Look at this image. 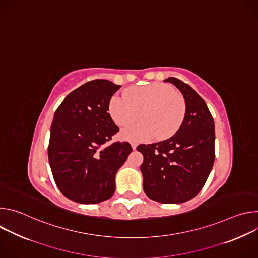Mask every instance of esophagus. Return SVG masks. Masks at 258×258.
<instances>
[{
  "instance_id": "obj_1",
  "label": "esophagus",
  "mask_w": 258,
  "mask_h": 258,
  "mask_svg": "<svg viewBox=\"0 0 258 258\" xmlns=\"http://www.w3.org/2000/svg\"><path fill=\"white\" fill-rule=\"evenodd\" d=\"M131 145H132V148H133V150H136V149H137V144H135V143H132Z\"/></svg>"
}]
</instances>
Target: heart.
I'll return each mask as SVG.
<instances>
[{"instance_id":"obj_1","label":"heart","mask_w":258,"mask_h":258,"mask_svg":"<svg viewBox=\"0 0 258 258\" xmlns=\"http://www.w3.org/2000/svg\"><path fill=\"white\" fill-rule=\"evenodd\" d=\"M109 114L119 126L141 121L121 131L120 137L131 142H149L156 137L165 140L180 128L186 116V102L168 85L153 83L134 87L125 96H114L109 103Z\"/></svg>"}]
</instances>
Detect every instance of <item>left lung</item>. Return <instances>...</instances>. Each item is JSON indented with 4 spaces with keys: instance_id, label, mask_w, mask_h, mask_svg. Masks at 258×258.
I'll list each match as a JSON object with an SVG mask.
<instances>
[{
    "instance_id": "1",
    "label": "left lung",
    "mask_w": 258,
    "mask_h": 258,
    "mask_svg": "<svg viewBox=\"0 0 258 258\" xmlns=\"http://www.w3.org/2000/svg\"><path fill=\"white\" fill-rule=\"evenodd\" d=\"M174 85L186 102V116L171 138L139 145L143 189L150 199L177 204L195 197L203 188L214 162V121L205 101L188 84L175 78Z\"/></svg>"
}]
</instances>
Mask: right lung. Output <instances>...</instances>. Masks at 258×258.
<instances>
[{
  "label": "right lung",
  "instance_id": "obj_1",
  "mask_svg": "<svg viewBox=\"0 0 258 258\" xmlns=\"http://www.w3.org/2000/svg\"><path fill=\"white\" fill-rule=\"evenodd\" d=\"M121 86L88 82L68 94L54 114L48 149L56 185L68 199L96 204L115 192V174L133 151L127 142L105 144L118 132L108 113Z\"/></svg>",
  "mask_w": 258,
  "mask_h": 258
}]
</instances>
